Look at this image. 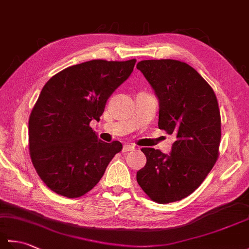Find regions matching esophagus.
<instances>
[{
  "label": "esophagus",
  "instance_id": "34e87169",
  "mask_svg": "<svg viewBox=\"0 0 249 249\" xmlns=\"http://www.w3.org/2000/svg\"><path fill=\"white\" fill-rule=\"evenodd\" d=\"M135 150V146L131 145V144H125L123 146V150H122V152L123 153H126V152H129V151H134Z\"/></svg>",
  "mask_w": 249,
  "mask_h": 249
}]
</instances>
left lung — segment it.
Instances as JSON below:
<instances>
[{
  "label": "left lung",
  "instance_id": "left-lung-1",
  "mask_svg": "<svg viewBox=\"0 0 249 249\" xmlns=\"http://www.w3.org/2000/svg\"><path fill=\"white\" fill-rule=\"evenodd\" d=\"M137 68L160 102L158 127L176 138L170 154L141 150L146 163L137 172V182L155 202H174L194 193L217 160L218 103L213 89L186 63L144 60Z\"/></svg>",
  "mask_w": 249,
  "mask_h": 249
}]
</instances>
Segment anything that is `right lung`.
<instances>
[{"label": "right lung", "mask_w": 249, "mask_h": 249, "mask_svg": "<svg viewBox=\"0 0 249 249\" xmlns=\"http://www.w3.org/2000/svg\"><path fill=\"white\" fill-rule=\"evenodd\" d=\"M136 60H93L67 67L45 84L29 120L35 170L54 193L81 197L102 178L122 143L98 139L89 122L99 121L108 98L134 71Z\"/></svg>", "instance_id": "1"}]
</instances>
